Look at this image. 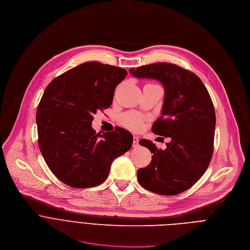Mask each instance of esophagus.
<instances>
[{
  "label": "esophagus",
  "instance_id": "esophagus-1",
  "mask_svg": "<svg viewBox=\"0 0 250 250\" xmlns=\"http://www.w3.org/2000/svg\"><path fill=\"white\" fill-rule=\"evenodd\" d=\"M139 141H140L139 137L137 136L133 137V147H137L139 146Z\"/></svg>",
  "mask_w": 250,
  "mask_h": 250
}]
</instances>
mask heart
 I'll use <instances>...</instances> for the list:
<instances>
[{
  "label": "heart",
  "instance_id": "1",
  "mask_svg": "<svg viewBox=\"0 0 250 250\" xmlns=\"http://www.w3.org/2000/svg\"><path fill=\"white\" fill-rule=\"evenodd\" d=\"M121 121L125 127L133 131H138L143 126V118L137 113H127L122 116Z\"/></svg>",
  "mask_w": 250,
  "mask_h": 250
}]
</instances>
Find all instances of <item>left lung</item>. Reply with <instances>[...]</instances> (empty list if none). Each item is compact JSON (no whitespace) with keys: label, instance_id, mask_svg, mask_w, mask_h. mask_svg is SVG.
<instances>
[{"label":"left lung","instance_id":"1","mask_svg":"<svg viewBox=\"0 0 250 250\" xmlns=\"http://www.w3.org/2000/svg\"><path fill=\"white\" fill-rule=\"evenodd\" d=\"M129 72L163 84L161 117L152 131L170 139L166 149L146 139L139 142L153 154L151 164L137 172L139 183L158 194H179L201 178L212 159L216 115L210 94L195 74L174 64L155 63Z\"/></svg>","mask_w":250,"mask_h":250}]
</instances>
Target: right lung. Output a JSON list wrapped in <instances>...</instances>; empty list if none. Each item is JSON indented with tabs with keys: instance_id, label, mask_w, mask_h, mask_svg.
Returning <instances> with one entry per match:
<instances>
[{
	"instance_id": "right-lung-1",
	"label": "right lung",
	"mask_w": 250,
	"mask_h": 250,
	"mask_svg": "<svg viewBox=\"0 0 250 250\" xmlns=\"http://www.w3.org/2000/svg\"><path fill=\"white\" fill-rule=\"evenodd\" d=\"M122 68L86 62L50 83L36 112L38 146L48 167L65 184L87 188L106 180L113 161L128 152L132 134L116 128L95 134L92 115L108 108Z\"/></svg>"
}]
</instances>
